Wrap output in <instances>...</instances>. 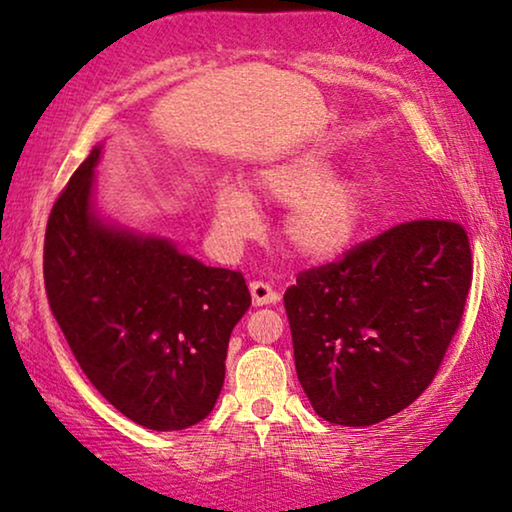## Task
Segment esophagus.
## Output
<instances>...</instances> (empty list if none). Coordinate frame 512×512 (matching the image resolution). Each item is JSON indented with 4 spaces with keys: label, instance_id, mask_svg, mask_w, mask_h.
Returning a JSON list of instances; mask_svg holds the SVG:
<instances>
[{
    "label": "esophagus",
    "instance_id": "obj_1",
    "mask_svg": "<svg viewBox=\"0 0 512 512\" xmlns=\"http://www.w3.org/2000/svg\"><path fill=\"white\" fill-rule=\"evenodd\" d=\"M249 291H251V300H254V305H277L279 303V293L272 289L268 282H251L249 284Z\"/></svg>",
    "mask_w": 512,
    "mask_h": 512
}]
</instances>
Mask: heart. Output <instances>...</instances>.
<instances>
[{"instance_id": "heart-1", "label": "heart", "mask_w": 512, "mask_h": 512, "mask_svg": "<svg viewBox=\"0 0 512 512\" xmlns=\"http://www.w3.org/2000/svg\"><path fill=\"white\" fill-rule=\"evenodd\" d=\"M258 191L279 205H293L286 216V240L300 256L328 261L356 240L368 219L361 181L333 174L328 160L300 153L270 165L256 179ZM254 198L237 181H221L214 191V226L221 240L237 244L256 230Z\"/></svg>"}]
</instances>
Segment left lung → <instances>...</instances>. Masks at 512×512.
Wrapping results in <instances>:
<instances>
[{
  "label": "left lung",
  "instance_id": "obj_1",
  "mask_svg": "<svg viewBox=\"0 0 512 512\" xmlns=\"http://www.w3.org/2000/svg\"><path fill=\"white\" fill-rule=\"evenodd\" d=\"M471 261L464 226L419 219L300 272L284 307L314 412L331 424L370 426L408 408L461 324Z\"/></svg>",
  "mask_w": 512,
  "mask_h": 512
}]
</instances>
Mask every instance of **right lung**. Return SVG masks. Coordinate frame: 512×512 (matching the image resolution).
<instances>
[{"label":"right lung","instance_id":"add662e5","mask_svg":"<svg viewBox=\"0 0 512 512\" xmlns=\"http://www.w3.org/2000/svg\"><path fill=\"white\" fill-rule=\"evenodd\" d=\"M95 146L48 216L44 282L53 317L93 387L151 431L212 412L228 340L249 310L242 272L207 268L165 237L102 221Z\"/></svg>","mask_w":512,"mask_h":512}]
</instances>
